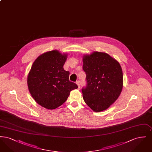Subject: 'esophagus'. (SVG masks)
<instances>
[{
	"label": "esophagus",
	"mask_w": 152,
	"mask_h": 152,
	"mask_svg": "<svg viewBox=\"0 0 152 152\" xmlns=\"http://www.w3.org/2000/svg\"><path fill=\"white\" fill-rule=\"evenodd\" d=\"M76 84L77 85V86H78V88H80V81H76Z\"/></svg>",
	"instance_id": "esophagus-1"
}]
</instances>
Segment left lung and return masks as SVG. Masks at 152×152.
<instances>
[{
	"label": "left lung",
	"instance_id": "8db88e82",
	"mask_svg": "<svg viewBox=\"0 0 152 152\" xmlns=\"http://www.w3.org/2000/svg\"><path fill=\"white\" fill-rule=\"evenodd\" d=\"M87 87L83 88V99L96 112L105 110L121 94L123 87L121 66L105 52L94 51L83 56Z\"/></svg>",
	"mask_w": 152,
	"mask_h": 152
}]
</instances>
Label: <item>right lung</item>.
Segmentation results:
<instances>
[{"label":"right lung","mask_w":152,"mask_h":152,"mask_svg":"<svg viewBox=\"0 0 152 152\" xmlns=\"http://www.w3.org/2000/svg\"><path fill=\"white\" fill-rule=\"evenodd\" d=\"M67 56L58 50L46 52L37 58L29 71V93L45 108H57L65 102L71 91L78 88L69 81V72L64 69Z\"/></svg>","instance_id":"1"}]
</instances>
